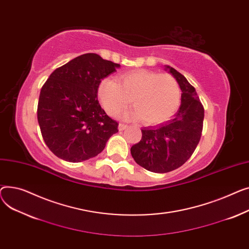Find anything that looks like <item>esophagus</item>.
Wrapping results in <instances>:
<instances>
[{"label": "esophagus", "instance_id": "obj_1", "mask_svg": "<svg viewBox=\"0 0 249 249\" xmlns=\"http://www.w3.org/2000/svg\"><path fill=\"white\" fill-rule=\"evenodd\" d=\"M126 127H127V125L124 124H122V123H121V124H119V129H120V130H124V129H125Z\"/></svg>", "mask_w": 249, "mask_h": 249}]
</instances>
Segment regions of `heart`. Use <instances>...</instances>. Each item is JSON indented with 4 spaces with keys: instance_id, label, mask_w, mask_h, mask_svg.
<instances>
[{
    "instance_id": "obj_1",
    "label": "heart",
    "mask_w": 249,
    "mask_h": 249,
    "mask_svg": "<svg viewBox=\"0 0 249 249\" xmlns=\"http://www.w3.org/2000/svg\"><path fill=\"white\" fill-rule=\"evenodd\" d=\"M97 96L102 107L112 116L124 109L131 98L135 109L130 115L141 118L145 124H157L167 121L178 109L181 89L170 73L137 69L120 75L118 82L102 79Z\"/></svg>"
}]
</instances>
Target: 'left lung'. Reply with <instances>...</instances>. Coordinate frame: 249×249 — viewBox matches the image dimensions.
I'll return each instance as SVG.
<instances>
[{
  "instance_id": "8db88e82",
  "label": "left lung",
  "mask_w": 249,
  "mask_h": 249,
  "mask_svg": "<svg viewBox=\"0 0 249 249\" xmlns=\"http://www.w3.org/2000/svg\"><path fill=\"white\" fill-rule=\"evenodd\" d=\"M182 90L181 106L168 122L142 128V140L130 148L134 160L148 171L168 173L184 165L201 139L204 107L195 87L172 67H167Z\"/></svg>"
}]
</instances>
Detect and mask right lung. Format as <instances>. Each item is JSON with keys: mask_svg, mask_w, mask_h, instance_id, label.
<instances>
[{"mask_svg": "<svg viewBox=\"0 0 249 249\" xmlns=\"http://www.w3.org/2000/svg\"><path fill=\"white\" fill-rule=\"evenodd\" d=\"M120 64L94 53L80 55L56 68L43 84L37 119L44 142L58 158L79 163L104 151L118 133L97 99L100 81Z\"/></svg>", "mask_w": 249, "mask_h": 249, "instance_id": "obj_1", "label": "right lung"}]
</instances>
